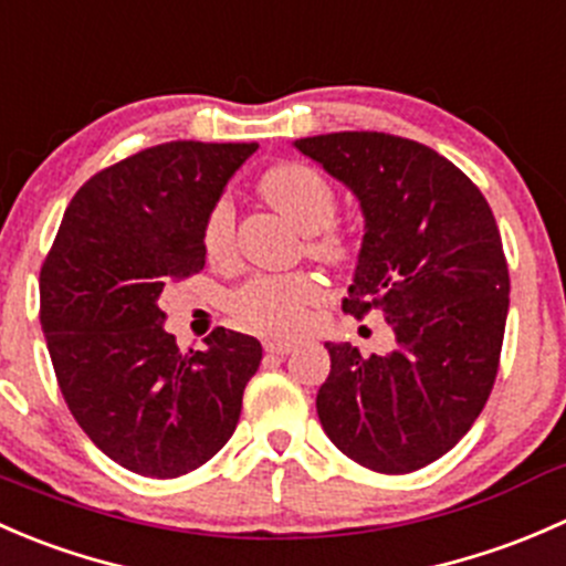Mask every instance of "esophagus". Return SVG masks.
Instances as JSON below:
<instances>
[{
  "label": "esophagus",
  "mask_w": 566,
  "mask_h": 566,
  "mask_svg": "<svg viewBox=\"0 0 566 566\" xmlns=\"http://www.w3.org/2000/svg\"><path fill=\"white\" fill-rule=\"evenodd\" d=\"M293 347H295V342H287V339H268L265 342V353H273V356H287Z\"/></svg>",
  "instance_id": "1"
}]
</instances>
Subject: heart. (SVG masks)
<instances>
[{"mask_svg": "<svg viewBox=\"0 0 566 566\" xmlns=\"http://www.w3.org/2000/svg\"><path fill=\"white\" fill-rule=\"evenodd\" d=\"M268 202L290 221L310 232V247L325 260H345L350 238L334 224L336 191L328 177L310 164L287 161L268 169L260 180ZM202 251L210 265L224 268L235 256V208L230 197H219L202 221ZM323 293L319 279L310 271L256 273L232 295L238 323L265 336H295L306 325V312Z\"/></svg>", "mask_w": 566, "mask_h": 566, "instance_id": "1", "label": "heart"}]
</instances>
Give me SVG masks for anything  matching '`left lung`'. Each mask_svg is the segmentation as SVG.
<instances>
[{"label": "left lung", "instance_id": "8db88e82", "mask_svg": "<svg viewBox=\"0 0 566 566\" xmlns=\"http://www.w3.org/2000/svg\"><path fill=\"white\" fill-rule=\"evenodd\" d=\"M358 197L367 219L342 310L380 312L397 347L328 342L317 416L342 454L410 473L454 449L482 413L504 345L510 268L488 199L432 147L380 130L295 142Z\"/></svg>", "mask_w": 566, "mask_h": 566}]
</instances>
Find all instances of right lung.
Here are the masks:
<instances>
[{
  "label": "right lung",
  "mask_w": 566,
  "mask_h": 566,
  "mask_svg": "<svg viewBox=\"0 0 566 566\" xmlns=\"http://www.w3.org/2000/svg\"><path fill=\"white\" fill-rule=\"evenodd\" d=\"M256 142H167L90 177L40 268L56 384L90 441L142 476L205 465L235 432L262 361L254 336L177 350L161 293L205 268L202 221Z\"/></svg>",
  "instance_id": "obj_1"
}]
</instances>
